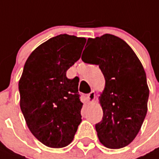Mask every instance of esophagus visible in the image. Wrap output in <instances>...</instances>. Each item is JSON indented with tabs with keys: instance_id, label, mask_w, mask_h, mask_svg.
<instances>
[{
	"instance_id": "1",
	"label": "esophagus",
	"mask_w": 159,
	"mask_h": 159,
	"mask_svg": "<svg viewBox=\"0 0 159 159\" xmlns=\"http://www.w3.org/2000/svg\"><path fill=\"white\" fill-rule=\"evenodd\" d=\"M95 97H96V94H95V92L94 91H92L90 93H88V101L90 102L91 103L93 102L94 101V99H95Z\"/></svg>"
}]
</instances>
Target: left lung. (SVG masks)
<instances>
[{
	"mask_svg": "<svg viewBox=\"0 0 159 159\" xmlns=\"http://www.w3.org/2000/svg\"><path fill=\"white\" fill-rule=\"evenodd\" d=\"M86 46L89 57L82 60L99 65L105 78L99 97L103 116L95 126L99 141L107 148L126 147L147 114L149 89L143 66L130 46L114 35L88 38Z\"/></svg>",
	"mask_w": 159,
	"mask_h": 159,
	"instance_id": "left-lung-1",
	"label": "left lung"
}]
</instances>
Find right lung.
<instances>
[{
    "label": "right lung",
    "mask_w": 159,
    "mask_h": 159,
    "mask_svg": "<svg viewBox=\"0 0 159 159\" xmlns=\"http://www.w3.org/2000/svg\"><path fill=\"white\" fill-rule=\"evenodd\" d=\"M87 39L61 34L43 42L27 58L19 81L20 110L27 127L49 148L73 140L82 122L79 78L66 71L81 57Z\"/></svg>",
    "instance_id": "right-lung-1"
}]
</instances>
